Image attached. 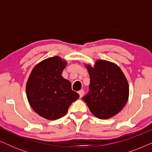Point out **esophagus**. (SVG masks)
<instances>
[{"label":"esophagus","instance_id":"1","mask_svg":"<svg viewBox=\"0 0 152 152\" xmlns=\"http://www.w3.org/2000/svg\"><path fill=\"white\" fill-rule=\"evenodd\" d=\"M78 93L80 94V97H82L83 95H84V90H80L78 91Z\"/></svg>","mask_w":152,"mask_h":152}]
</instances>
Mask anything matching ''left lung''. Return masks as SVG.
Listing matches in <instances>:
<instances>
[{
    "instance_id": "obj_1",
    "label": "left lung",
    "mask_w": 152,
    "mask_h": 152,
    "mask_svg": "<svg viewBox=\"0 0 152 152\" xmlns=\"http://www.w3.org/2000/svg\"><path fill=\"white\" fill-rule=\"evenodd\" d=\"M86 68L91 82L88 93L82 99L95 117H113L127 102L129 89L125 76L116 64L104 60H97L94 67Z\"/></svg>"
}]
</instances>
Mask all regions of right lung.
Wrapping results in <instances>:
<instances>
[{
    "label": "right lung",
    "mask_w": 152,
    "mask_h": 152,
    "mask_svg": "<svg viewBox=\"0 0 152 152\" xmlns=\"http://www.w3.org/2000/svg\"><path fill=\"white\" fill-rule=\"evenodd\" d=\"M66 62L59 57L48 58L33 68L26 84V94L31 107L48 120H57L67 113L80 95L61 73Z\"/></svg>",
    "instance_id": "1"
}]
</instances>
